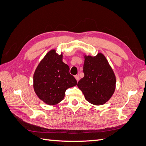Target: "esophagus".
I'll use <instances>...</instances> for the list:
<instances>
[{
  "label": "esophagus",
  "instance_id": "esophagus-1",
  "mask_svg": "<svg viewBox=\"0 0 146 146\" xmlns=\"http://www.w3.org/2000/svg\"><path fill=\"white\" fill-rule=\"evenodd\" d=\"M75 79L76 80V81H77V82H78V81H79V80H80V77H79V76H78V75H75Z\"/></svg>",
  "mask_w": 146,
  "mask_h": 146
}]
</instances>
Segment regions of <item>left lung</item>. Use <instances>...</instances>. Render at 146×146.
I'll list each match as a JSON object with an SVG mask.
<instances>
[{"instance_id":"obj_1","label":"left lung","mask_w":146,"mask_h":146,"mask_svg":"<svg viewBox=\"0 0 146 146\" xmlns=\"http://www.w3.org/2000/svg\"><path fill=\"white\" fill-rule=\"evenodd\" d=\"M83 73L85 76L78 83L85 99L90 103L100 105L106 103L115 90L116 78L105 56L85 55Z\"/></svg>"}]
</instances>
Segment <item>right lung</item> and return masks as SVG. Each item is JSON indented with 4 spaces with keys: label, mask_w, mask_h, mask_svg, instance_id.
Returning a JSON list of instances; mask_svg holds the SVG:
<instances>
[{
    "label": "right lung",
    "mask_w": 146,
    "mask_h": 146,
    "mask_svg": "<svg viewBox=\"0 0 146 146\" xmlns=\"http://www.w3.org/2000/svg\"><path fill=\"white\" fill-rule=\"evenodd\" d=\"M69 70L63 62V54H57L55 49L49 51L34 73L33 87L39 98L49 105L63 100L66 90L77 84Z\"/></svg>",
    "instance_id": "add662e5"
}]
</instances>
